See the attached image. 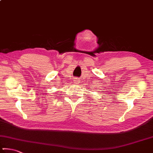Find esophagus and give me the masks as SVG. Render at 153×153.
Segmentation results:
<instances>
[{
	"mask_svg": "<svg viewBox=\"0 0 153 153\" xmlns=\"http://www.w3.org/2000/svg\"><path fill=\"white\" fill-rule=\"evenodd\" d=\"M74 81V83H79V79L78 78H75Z\"/></svg>",
	"mask_w": 153,
	"mask_h": 153,
	"instance_id": "34e87169",
	"label": "esophagus"
}]
</instances>
